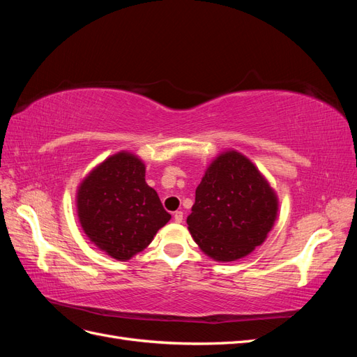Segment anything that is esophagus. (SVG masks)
<instances>
[{"label": "esophagus", "mask_w": 357, "mask_h": 357, "mask_svg": "<svg viewBox=\"0 0 357 357\" xmlns=\"http://www.w3.org/2000/svg\"><path fill=\"white\" fill-rule=\"evenodd\" d=\"M174 220H176L177 223H181V222H183V211H176V213H174Z\"/></svg>", "instance_id": "34e87169"}]
</instances>
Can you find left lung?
Segmentation results:
<instances>
[{"label": "left lung", "mask_w": 357, "mask_h": 357, "mask_svg": "<svg viewBox=\"0 0 357 357\" xmlns=\"http://www.w3.org/2000/svg\"><path fill=\"white\" fill-rule=\"evenodd\" d=\"M278 197L253 162L225 150L204 172L188 215V229L201 250L218 262L250 255L273 229Z\"/></svg>", "instance_id": "8db88e82"}]
</instances>
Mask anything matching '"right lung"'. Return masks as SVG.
Instances as JSON below:
<instances>
[{
    "label": "right lung",
    "instance_id": "add662e5",
    "mask_svg": "<svg viewBox=\"0 0 357 357\" xmlns=\"http://www.w3.org/2000/svg\"><path fill=\"white\" fill-rule=\"evenodd\" d=\"M79 222L86 236L116 261H129L169 222L139 156L121 150L96 165L77 188Z\"/></svg>",
    "mask_w": 357,
    "mask_h": 357
}]
</instances>
